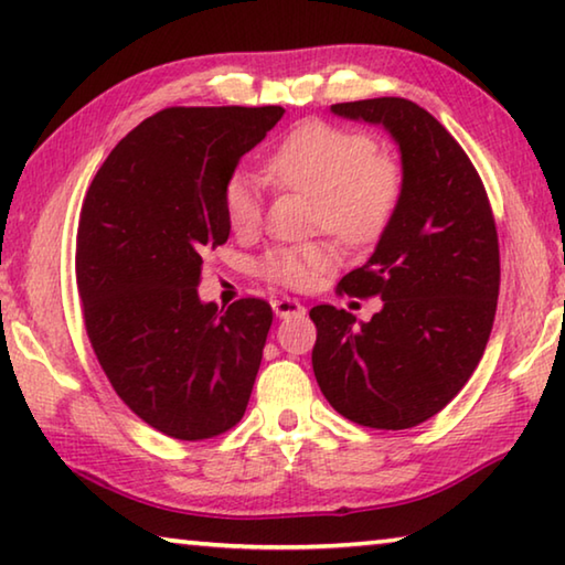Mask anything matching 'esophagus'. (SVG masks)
Here are the masks:
<instances>
[{"label":"esophagus","instance_id":"34e87169","mask_svg":"<svg viewBox=\"0 0 565 565\" xmlns=\"http://www.w3.org/2000/svg\"><path fill=\"white\" fill-rule=\"evenodd\" d=\"M271 309L276 313V319H289V317H301L306 311L299 301L294 299H274L271 301Z\"/></svg>","mask_w":565,"mask_h":565}]
</instances>
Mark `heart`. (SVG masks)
I'll return each mask as SVG.
<instances>
[{
    "label": "heart",
    "instance_id": "obj_1",
    "mask_svg": "<svg viewBox=\"0 0 565 565\" xmlns=\"http://www.w3.org/2000/svg\"><path fill=\"white\" fill-rule=\"evenodd\" d=\"M266 171L279 184L317 199V224L349 244L384 232L401 199V167L376 154L374 139L321 121L296 127L271 151ZM224 212L236 234L254 232L262 222L259 181L236 171L224 186ZM333 264V246L317 242L271 248L259 271L274 284L303 289Z\"/></svg>",
    "mask_w": 565,
    "mask_h": 565
}]
</instances>
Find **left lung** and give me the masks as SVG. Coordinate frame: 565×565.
Masks as SVG:
<instances>
[{"mask_svg": "<svg viewBox=\"0 0 565 565\" xmlns=\"http://www.w3.org/2000/svg\"><path fill=\"white\" fill-rule=\"evenodd\" d=\"M396 141L401 199L351 296H381L371 321L313 306V374L353 424L401 431L438 414L483 356L499 301V236L489 196L458 141L418 104L381 97L333 104Z\"/></svg>", "mask_w": 565, "mask_h": 565, "instance_id": "8db88e82", "label": "left lung"}]
</instances>
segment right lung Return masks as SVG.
<instances>
[{
	"label": "right lung",
	"instance_id": "1",
	"mask_svg": "<svg viewBox=\"0 0 565 565\" xmlns=\"http://www.w3.org/2000/svg\"><path fill=\"white\" fill-rule=\"evenodd\" d=\"M281 107H171L129 131L94 177L76 234L89 341L114 391L179 441L238 424L271 306L199 299L204 254L232 226L224 186Z\"/></svg>",
	"mask_w": 565,
	"mask_h": 565
}]
</instances>
